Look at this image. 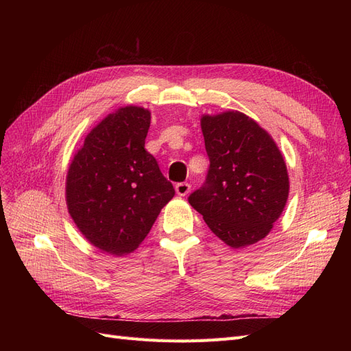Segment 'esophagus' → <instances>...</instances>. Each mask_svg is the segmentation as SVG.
<instances>
[{
    "instance_id": "esophagus-1",
    "label": "esophagus",
    "mask_w": 351,
    "mask_h": 351,
    "mask_svg": "<svg viewBox=\"0 0 351 351\" xmlns=\"http://www.w3.org/2000/svg\"><path fill=\"white\" fill-rule=\"evenodd\" d=\"M176 192L178 196H186L190 192V184L189 183H177L176 184Z\"/></svg>"
}]
</instances>
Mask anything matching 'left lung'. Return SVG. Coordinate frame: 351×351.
<instances>
[{
    "label": "left lung",
    "mask_w": 351,
    "mask_h": 351,
    "mask_svg": "<svg viewBox=\"0 0 351 351\" xmlns=\"http://www.w3.org/2000/svg\"><path fill=\"white\" fill-rule=\"evenodd\" d=\"M200 125L209 169L189 204L228 246H249L268 234L287 204L284 158L271 136L239 111L205 115Z\"/></svg>",
    "instance_id": "8db88e82"
}]
</instances>
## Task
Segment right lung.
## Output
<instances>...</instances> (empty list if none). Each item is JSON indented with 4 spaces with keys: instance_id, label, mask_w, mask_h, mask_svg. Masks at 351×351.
Returning a JSON list of instances; mask_svg holds the SVG:
<instances>
[{
    "instance_id": "obj_1",
    "label": "right lung",
    "mask_w": 351,
    "mask_h": 351,
    "mask_svg": "<svg viewBox=\"0 0 351 351\" xmlns=\"http://www.w3.org/2000/svg\"><path fill=\"white\" fill-rule=\"evenodd\" d=\"M151 112L124 107L84 139L67 174V206L82 234L104 252L134 250L174 196L154 155L145 149Z\"/></svg>"
}]
</instances>
